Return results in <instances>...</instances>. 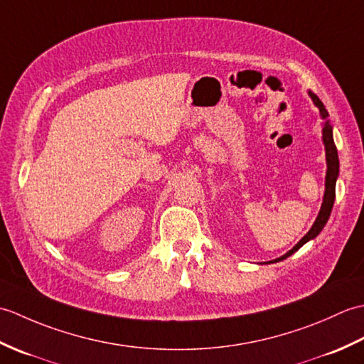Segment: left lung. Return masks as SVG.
I'll return each instance as SVG.
<instances>
[{"label": "left lung", "mask_w": 364, "mask_h": 364, "mask_svg": "<svg viewBox=\"0 0 364 364\" xmlns=\"http://www.w3.org/2000/svg\"><path fill=\"white\" fill-rule=\"evenodd\" d=\"M310 97H311V100L314 102V105L319 107L322 119L326 120V122H323V128H322V139H323V144H326V154H327L326 196H323V203H322V208H321V213L318 215V219H316L314 225L311 227V230L308 231V233L300 239V242L296 247H294L292 250H289L288 253L283 255L282 258L274 259V261H270V262H277V261H282L284 258L291 257V255L294 252H297L305 242H308V241H310V239L318 236L321 233V230L323 228V225H326V223H327V220L330 218V213H331V208H333V202H335V184H336V178H338V172H339V161H338L336 145L333 142V134H331V125H330V122L327 120L328 119V112L326 109V106H323V103L318 98V95L313 94V92H310Z\"/></svg>", "instance_id": "8db88e82"}]
</instances>
